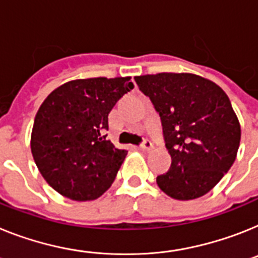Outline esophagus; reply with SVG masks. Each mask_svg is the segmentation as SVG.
Listing matches in <instances>:
<instances>
[{"label":"esophagus","mask_w":258,"mask_h":258,"mask_svg":"<svg viewBox=\"0 0 258 258\" xmlns=\"http://www.w3.org/2000/svg\"><path fill=\"white\" fill-rule=\"evenodd\" d=\"M140 149L142 151H150L151 149H153V144H151V141L145 140L144 142H142V145L140 146Z\"/></svg>","instance_id":"34e87169"}]
</instances>
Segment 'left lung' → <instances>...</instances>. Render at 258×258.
<instances>
[{"mask_svg": "<svg viewBox=\"0 0 258 258\" xmlns=\"http://www.w3.org/2000/svg\"><path fill=\"white\" fill-rule=\"evenodd\" d=\"M162 120L171 168L156 177L169 197L188 201L217 185L234 164L241 129L223 90L190 73L134 77Z\"/></svg>", "mask_w": 258, "mask_h": 258, "instance_id": "obj_1", "label": "left lung"}]
</instances>
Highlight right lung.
<instances>
[{
	"label": "right lung",
	"instance_id": "add662e5",
	"mask_svg": "<svg viewBox=\"0 0 258 258\" xmlns=\"http://www.w3.org/2000/svg\"><path fill=\"white\" fill-rule=\"evenodd\" d=\"M133 87L131 77L74 79L41 103L31 153L56 192L74 201H91L112 185L127 151L105 140L108 114Z\"/></svg>",
	"mask_w": 258,
	"mask_h": 258
}]
</instances>
